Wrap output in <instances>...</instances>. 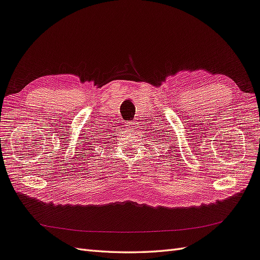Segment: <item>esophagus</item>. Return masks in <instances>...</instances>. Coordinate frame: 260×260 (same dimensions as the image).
<instances>
[{"mask_svg":"<svg viewBox=\"0 0 260 260\" xmlns=\"http://www.w3.org/2000/svg\"><path fill=\"white\" fill-rule=\"evenodd\" d=\"M124 124H125L126 130H132V128H134V124H136V123L132 122V121H126Z\"/></svg>","mask_w":260,"mask_h":260,"instance_id":"34e87169","label":"esophagus"}]
</instances>
